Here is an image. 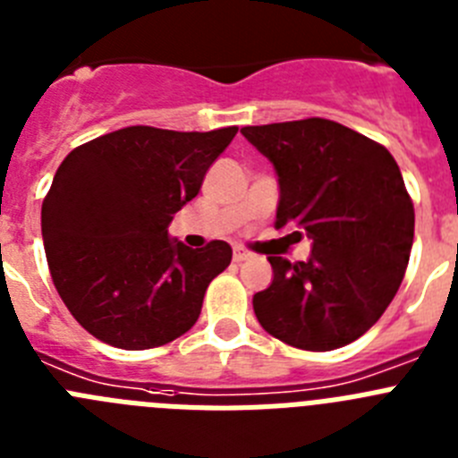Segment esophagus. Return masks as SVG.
<instances>
[{"instance_id": "obj_1", "label": "esophagus", "mask_w": 458, "mask_h": 458, "mask_svg": "<svg viewBox=\"0 0 458 458\" xmlns=\"http://www.w3.org/2000/svg\"><path fill=\"white\" fill-rule=\"evenodd\" d=\"M250 259H252V252H248V250H242V248L233 250V261H236V264H242V261H250Z\"/></svg>"}]
</instances>
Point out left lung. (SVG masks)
Masks as SVG:
<instances>
[{
	"mask_svg": "<svg viewBox=\"0 0 458 458\" xmlns=\"http://www.w3.org/2000/svg\"><path fill=\"white\" fill-rule=\"evenodd\" d=\"M241 132L277 172L275 229L311 241L307 261L268 257L273 282L252 298L259 323L302 351L355 342L383 317L411 257L415 210L399 165L369 137L317 116Z\"/></svg>",
	"mask_w": 458,
	"mask_h": 458,
	"instance_id": "obj_1",
	"label": "left lung"
}]
</instances>
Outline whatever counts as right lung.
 Here are the masks:
<instances>
[{
	"instance_id": "add662e5",
	"label": "right lung",
	"mask_w": 458,
	"mask_h": 458,
	"mask_svg": "<svg viewBox=\"0 0 458 458\" xmlns=\"http://www.w3.org/2000/svg\"><path fill=\"white\" fill-rule=\"evenodd\" d=\"M238 128L176 132L131 125L72 148L40 210L52 282L75 321L100 342L144 351L197 323L232 248L169 238Z\"/></svg>"
}]
</instances>
